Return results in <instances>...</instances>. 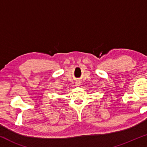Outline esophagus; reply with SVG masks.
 <instances>
[{
	"mask_svg": "<svg viewBox=\"0 0 147 147\" xmlns=\"http://www.w3.org/2000/svg\"><path fill=\"white\" fill-rule=\"evenodd\" d=\"M75 84H76V86H79L81 85V84H80V82H79V81L76 82Z\"/></svg>",
	"mask_w": 147,
	"mask_h": 147,
	"instance_id": "34e87169",
	"label": "esophagus"
}]
</instances>
